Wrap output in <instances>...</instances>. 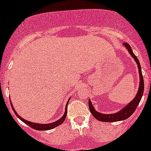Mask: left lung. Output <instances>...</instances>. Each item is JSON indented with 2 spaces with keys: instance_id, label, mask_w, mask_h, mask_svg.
<instances>
[{
  "instance_id": "left-lung-1",
  "label": "left lung",
  "mask_w": 151,
  "mask_h": 151,
  "mask_svg": "<svg viewBox=\"0 0 151 151\" xmlns=\"http://www.w3.org/2000/svg\"><path fill=\"white\" fill-rule=\"evenodd\" d=\"M123 45L125 47V48L127 49L128 51L129 52V54L131 56L134 58V61L136 62L138 67V73H139L140 76V82H139V88H138V93L134 97V99L131 101L129 104H128L123 109L119 110V112L116 113H112V114H104V113H101L99 112L96 111L94 107L92 105L90 99L88 100V106L89 110H90L91 114L94 116V118L97 119V120L101 121V122H117V121H122L124 119H126L131 116L132 115V113L135 111L136 108L139 104L140 101H141V97L143 95L144 93V88H145V85H144V78L142 76V73H141V65L138 59L137 58L134 54L133 53L132 49L130 45L127 43V42H124Z\"/></svg>"
}]
</instances>
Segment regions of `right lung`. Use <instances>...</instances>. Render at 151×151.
<instances>
[{"label": "right lung", "instance_id": "obj_1", "mask_svg": "<svg viewBox=\"0 0 151 151\" xmlns=\"http://www.w3.org/2000/svg\"><path fill=\"white\" fill-rule=\"evenodd\" d=\"M69 99L68 100L67 103H66V109H65V113H64L63 116L62 117H61L60 119H58V120H57L56 122H52V123H49V124H38V123H35V122H29V121H27L26 120V119H24L23 118H22V117L20 116L19 115L18 113L16 112L15 109L13 108V104H12V103L10 102V104H11L12 106V109H13V112L15 113L16 116H17V117H18L20 120H22V122H24V123H26V125H28L29 126H30L32 129H36V130H39V131H44V130H50V129H54V128L57 127V126H58V125H61V124L63 123V122H64V120H65V119H66V114H67V105H68V103H69Z\"/></svg>", "mask_w": 151, "mask_h": 151}]
</instances>
